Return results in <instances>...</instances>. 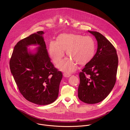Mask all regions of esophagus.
<instances>
[{
	"instance_id": "1",
	"label": "esophagus",
	"mask_w": 130,
	"mask_h": 130,
	"mask_svg": "<svg viewBox=\"0 0 130 130\" xmlns=\"http://www.w3.org/2000/svg\"><path fill=\"white\" fill-rule=\"evenodd\" d=\"M63 76H64L65 77H69L71 76V75H70V74L68 73L64 72V73H63Z\"/></svg>"
}]
</instances>
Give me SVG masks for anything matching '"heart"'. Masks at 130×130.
<instances>
[{"label": "heart", "mask_w": 130, "mask_h": 130, "mask_svg": "<svg viewBox=\"0 0 130 130\" xmlns=\"http://www.w3.org/2000/svg\"><path fill=\"white\" fill-rule=\"evenodd\" d=\"M95 42L88 36L74 33H63L59 35L57 42H51L49 53L53 62L59 63L64 56L66 51L70 58L61 62L58 67L63 71L70 72L76 69V64L84 66L93 59L95 53Z\"/></svg>", "instance_id": "b5f03b06"}]
</instances>
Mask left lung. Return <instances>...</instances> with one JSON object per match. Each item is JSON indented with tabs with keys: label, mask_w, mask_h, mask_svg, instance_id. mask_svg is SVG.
<instances>
[{
	"label": "left lung",
	"mask_w": 130,
	"mask_h": 130,
	"mask_svg": "<svg viewBox=\"0 0 130 130\" xmlns=\"http://www.w3.org/2000/svg\"><path fill=\"white\" fill-rule=\"evenodd\" d=\"M97 41V52L79 73L78 97L82 102L95 104L103 100L113 88L118 64L117 51L101 33L88 31Z\"/></svg>",
	"instance_id": "8db88e82"
}]
</instances>
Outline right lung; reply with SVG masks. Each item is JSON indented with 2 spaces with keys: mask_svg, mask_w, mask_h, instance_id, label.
I'll return each mask as SVG.
<instances>
[{
  "mask_svg": "<svg viewBox=\"0 0 130 130\" xmlns=\"http://www.w3.org/2000/svg\"><path fill=\"white\" fill-rule=\"evenodd\" d=\"M42 31L20 41L15 46L10 68L21 94L28 101L47 105L58 97L63 74L50 61ZM32 44L40 46L34 55L27 52Z\"/></svg>",
  "mask_w": 130,
  "mask_h": 130,
  "instance_id": "add662e5",
  "label": "right lung"
}]
</instances>
